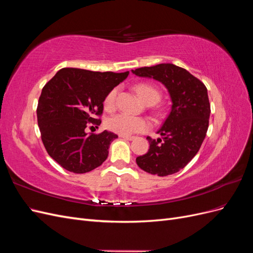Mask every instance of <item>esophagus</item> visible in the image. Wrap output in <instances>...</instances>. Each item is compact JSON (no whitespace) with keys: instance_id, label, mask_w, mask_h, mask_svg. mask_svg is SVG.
Instances as JSON below:
<instances>
[{"instance_id":"obj_1","label":"esophagus","mask_w":253,"mask_h":253,"mask_svg":"<svg viewBox=\"0 0 253 253\" xmlns=\"http://www.w3.org/2000/svg\"><path fill=\"white\" fill-rule=\"evenodd\" d=\"M120 137H121V138H124V139H126V140H133L135 138L134 136H126V135H121Z\"/></svg>"}]
</instances>
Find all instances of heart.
Listing matches in <instances>:
<instances>
[{
    "mask_svg": "<svg viewBox=\"0 0 253 253\" xmlns=\"http://www.w3.org/2000/svg\"><path fill=\"white\" fill-rule=\"evenodd\" d=\"M135 89L139 98L145 103H157L160 99L159 90L148 83H139L135 86ZM117 95V88L110 90L104 98V106L106 110H112L115 106V99ZM106 126L111 131L120 135H132L140 133L148 129L150 126L149 122L140 117H134L127 114H117L112 116L106 121Z\"/></svg>",
    "mask_w": 253,
    "mask_h": 253,
    "instance_id": "heart-1",
    "label": "heart"
}]
</instances>
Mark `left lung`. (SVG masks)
<instances>
[{
	"label": "left lung",
	"instance_id": "1",
	"mask_svg": "<svg viewBox=\"0 0 253 253\" xmlns=\"http://www.w3.org/2000/svg\"><path fill=\"white\" fill-rule=\"evenodd\" d=\"M132 73L162 82L172 101L169 116L157 131L162 138L147 137L150 149L136 163L153 175L174 174L196 155L208 131L211 111L207 87L185 68L171 63L136 68Z\"/></svg>",
	"mask_w": 253,
	"mask_h": 253
}]
</instances>
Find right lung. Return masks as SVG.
Returning a JSON list of instances; mask_svg holds the SVG:
<instances>
[{
	"label": "right lung",
	"mask_w": 253,
	"mask_h": 253,
	"mask_svg": "<svg viewBox=\"0 0 253 253\" xmlns=\"http://www.w3.org/2000/svg\"><path fill=\"white\" fill-rule=\"evenodd\" d=\"M128 72H91L62 68L44 85L37 109L38 126L48 155L65 170L82 174L101 166L117 135L109 131L85 133L89 122L103 111L110 90L126 79Z\"/></svg>",
	"instance_id": "add662e5"
}]
</instances>
